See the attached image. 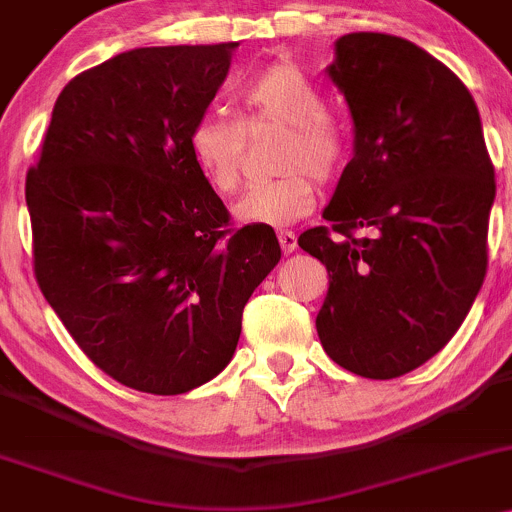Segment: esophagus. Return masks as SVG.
Instances as JSON below:
<instances>
[{
	"instance_id": "34e87169",
	"label": "esophagus",
	"mask_w": 512,
	"mask_h": 512,
	"mask_svg": "<svg viewBox=\"0 0 512 512\" xmlns=\"http://www.w3.org/2000/svg\"><path fill=\"white\" fill-rule=\"evenodd\" d=\"M278 241L285 254H293L298 249V236H295V232H278Z\"/></svg>"
}]
</instances>
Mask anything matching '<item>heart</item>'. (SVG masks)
Instances as JSON below:
<instances>
[{"mask_svg":"<svg viewBox=\"0 0 512 512\" xmlns=\"http://www.w3.org/2000/svg\"><path fill=\"white\" fill-rule=\"evenodd\" d=\"M244 119L210 117L192 126L188 148L195 168L212 190L229 195L241 183L246 134L258 126H285L276 168L278 178L251 185L239 205L236 219L263 227H288L315 205V183L329 180L346 158V134L342 124L324 112L322 92L307 80L300 68L278 60L258 70L239 92Z\"/></svg>","mask_w":512,"mask_h":512,"instance_id":"1","label":"heart"}]
</instances>
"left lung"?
Returning <instances> with one entry per match:
<instances>
[{"label": "left lung", "mask_w": 512, "mask_h": 512, "mask_svg": "<svg viewBox=\"0 0 512 512\" xmlns=\"http://www.w3.org/2000/svg\"><path fill=\"white\" fill-rule=\"evenodd\" d=\"M327 75L349 104L354 158L322 212L335 234L307 229L298 244L329 273L315 322L327 356L386 381L444 349L474 305L493 163L471 92L415 43L346 34Z\"/></svg>", "instance_id": "1"}]
</instances>
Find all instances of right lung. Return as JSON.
Masks as SVG:
<instances>
[{
    "mask_svg": "<svg viewBox=\"0 0 512 512\" xmlns=\"http://www.w3.org/2000/svg\"><path fill=\"white\" fill-rule=\"evenodd\" d=\"M236 46L134 48L80 73L26 175L43 298L92 364L144 393L224 371L280 261L271 227H229L188 148Z\"/></svg>",
    "mask_w": 512,
    "mask_h": 512,
    "instance_id": "add662e5",
    "label": "right lung"
}]
</instances>
